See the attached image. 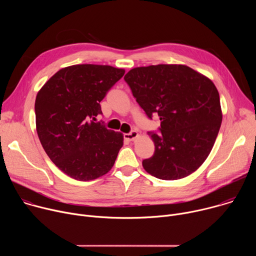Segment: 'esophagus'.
<instances>
[{
    "label": "esophagus",
    "mask_w": 256,
    "mask_h": 256,
    "mask_svg": "<svg viewBox=\"0 0 256 256\" xmlns=\"http://www.w3.org/2000/svg\"><path fill=\"white\" fill-rule=\"evenodd\" d=\"M138 136V132H136V130H132L130 132L124 134V138L126 140H134Z\"/></svg>",
    "instance_id": "obj_1"
}]
</instances>
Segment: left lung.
<instances>
[{
  "label": "left lung",
  "mask_w": 256,
  "mask_h": 256,
  "mask_svg": "<svg viewBox=\"0 0 256 256\" xmlns=\"http://www.w3.org/2000/svg\"><path fill=\"white\" fill-rule=\"evenodd\" d=\"M134 97L160 134L149 132L154 155L144 169L163 180L194 172L212 151L222 124L220 95L214 83L184 64H157L130 70L124 76Z\"/></svg>",
  "instance_id": "8db88e82"
}]
</instances>
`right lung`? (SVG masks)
<instances>
[{
	"instance_id": "add662e5",
	"label": "right lung",
	"mask_w": 256,
	"mask_h": 256,
	"mask_svg": "<svg viewBox=\"0 0 256 256\" xmlns=\"http://www.w3.org/2000/svg\"><path fill=\"white\" fill-rule=\"evenodd\" d=\"M124 75V70L110 66L75 64L56 72L38 93L40 140L68 176L89 181L112 168L124 136L94 120L102 114L100 102Z\"/></svg>"
}]
</instances>
